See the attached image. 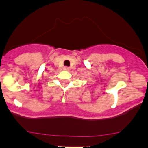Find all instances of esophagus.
Masks as SVG:
<instances>
[{
    "instance_id": "esophagus-1",
    "label": "esophagus",
    "mask_w": 148,
    "mask_h": 148,
    "mask_svg": "<svg viewBox=\"0 0 148 148\" xmlns=\"http://www.w3.org/2000/svg\"><path fill=\"white\" fill-rule=\"evenodd\" d=\"M64 69L66 70V71H69V67H67V66H64Z\"/></svg>"
}]
</instances>
